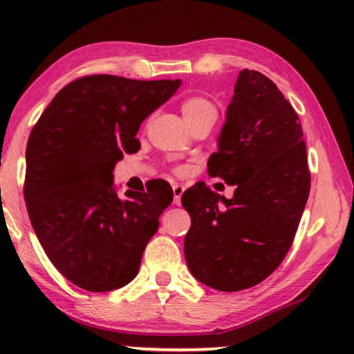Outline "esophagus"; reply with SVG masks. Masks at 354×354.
<instances>
[{"instance_id":"1","label":"esophagus","mask_w":354,"mask_h":354,"mask_svg":"<svg viewBox=\"0 0 354 354\" xmlns=\"http://www.w3.org/2000/svg\"><path fill=\"white\" fill-rule=\"evenodd\" d=\"M172 190H174V203L178 205V203H180L182 195H184V192H185V187L180 185V184H174Z\"/></svg>"}]
</instances>
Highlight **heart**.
<instances>
[{
    "label": "heart",
    "mask_w": 354,
    "mask_h": 354,
    "mask_svg": "<svg viewBox=\"0 0 354 354\" xmlns=\"http://www.w3.org/2000/svg\"><path fill=\"white\" fill-rule=\"evenodd\" d=\"M180 109H182V114H184L185 120H190L192 118H195V115L202 114V112L215 109V106L209 101V99L194 95V97L185 99V101L182 102Z\"/></svg>",
    "instance_id": "obj_1"
}]
</instances>
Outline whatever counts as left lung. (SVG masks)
Masks as SVG:
<instances>
[{"label": "left lung", "instance_id": "1", "mask_svg": "<svg viewBox=\"0 0 354 354\" xmlns=\"http://www.w3.org/2000/svg\"><path fill=\"white\" fill-rule=\"evenodd\" d=\"M209 174L234 185L232 198L205 184L182 195L192 225L184 242L190 273L210 288L240 292L263 281L292 247L310 194L298 114L275 82L240 71Z\"/></svg>", "mask_w": 354, "mask_h": 354}]
</instances>
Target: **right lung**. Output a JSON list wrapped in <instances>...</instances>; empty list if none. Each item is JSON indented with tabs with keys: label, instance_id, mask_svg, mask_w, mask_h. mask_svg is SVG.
<instances>
[{
	"label": "right lung",
	"instance_id": "obj_1",
	"mask_svg": "<svg viewBox=\"0 0 354 354\" xmlns=\"http://www.w3.org/2000/svg\"><path fill=\"white\" fill-rule=\"evenodd\" d=\"M180 79L137 81L95 74L69 82L32 127L24 201L46 255L87 292L132 281L145 245L172 202L167 182L119 197L115 164L140 149V124L180 87Z\"/></svg>",
	"mask_w": 354,
	"mask_h": 354
}]
</instances>
